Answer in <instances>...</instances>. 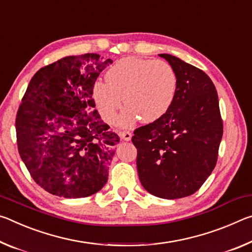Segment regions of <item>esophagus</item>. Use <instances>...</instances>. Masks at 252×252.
Returning a JSON list of instances; mask_svg holds the SVG:
<instances>
[{"instance_id": "1", "label": "esophagus", "mask_w": 252, "mask_h": 252, "mask_svg": "<svg viewBox=\"0 0 252 252\" xmlns=\"http://www.w3.org/2000/svg\"><path fill=\"white\" fill-rule=\"evenodd\" d=\"M119 136H121L123 141L128 142L131 138V133H129V131H119Z\"/></svg>"}]
</instances>
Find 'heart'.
I'll return each mask as SVG.
<instances>
[{
    "label": "heart",
    "mask_w": 252,
    "mask_h": 252,
    "mask_svg": "<svg viewBox=\"0 0 252 252\" xmlns=\"http://www.w3.org/2000/svg\"><path fill=\"white\" fill-rule=\"evenodd\" d=\"M177 76L164 60L124 58L106 72V82L96 81L92 96L99 115L107 124L116 122L123 99L119 124L130 127L142 119L150 124L162 118L174 101Z\"/></svg>",
    "instance_id": "b5f03b06"
}]
</instances>
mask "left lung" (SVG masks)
I'll return each instance as SVG.
<instances>
[{
  "label": "left lung",
  "mask_w": 252,
  "mask_h": 252,
  "mask_svg": "<svg viewBox=\"0 0 252 252\" xmlns=\"http://www.w3.org/2000/svg\"><path fill=\"white\" fill-rule=\"evenodd\" d=\"M177 76L174 101L162 118L135 129L139 181L162 199L195 193L217 164L223 134L219 99L207 73L174 56L160 53Z\"/></svg>",
  "instance_id": "obj_1"
}]
</instances>
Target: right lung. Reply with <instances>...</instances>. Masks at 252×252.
<instances>
[{"mask_svg":"<svg viewBox=\"0 0 252 252\" xmlns=\"http://www.w3.org/2000/svg\"><path fill=\"white\" fill-rule=\"evenodd\" d=\"M113 63L97 53L64 57L32 77L15 119L19 153L53 195H93L108 180L117 134L94 109L93 86Z\"/></svg>","mask_w":252,"mask_h":252,"instance_id":"obj_1","label":"right lung"}]
</instances>
